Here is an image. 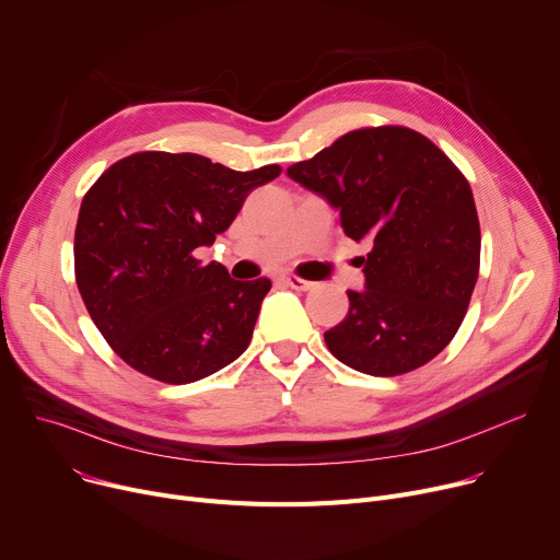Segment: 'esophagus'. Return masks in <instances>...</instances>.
Listing matches in <instances>:
<instances>
[{"label": "esophagus", "mask_w": 560, "mask_h": 560, "mask_svg": "<svg viewBox=\"0 0 560 560\" xmlns=\"http://www.w3.org/2000/svg\"><path fill=\"white\" fill-rule=\"evenodd\" d=\"M283 281L292 288V290H311L315 283L313 281H306V279H302V277H294V275H290V277H283Z\"/></svg>", "instance_id": "34e87169"}]
</instances>
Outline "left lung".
Returning a JSON list of instances; mask_svg holds the SVG:
<instances>
[{"instance_id": "left-lung-1", "label": "left lung", "mask_w": 560, "mask_h": 560, "mask_svg": "<svg viewBox=\"0 0 560 560\" xmlns=\"http://www.w3.org/2000/svg\"><path fill=\"white\" fill-rule=\"evenodd\" d=\"M288 175L340 209L349 238L374 243L364 290L324 332L328 351L369 376L415 371L451 345L479 275L470 184L439 145L405 126L360 128Z\"/></svg>"}]
</instances>
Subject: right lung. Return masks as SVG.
<instances>
[{"mask_svg": "<svg viewBox=\"0 0 560 560\" xmlns=\"http://www.w3.org/2000/svg\"><path fill=\"white\" fill-rule=\"evenodd\" d=\"M277 175L279 164L232 171L196 153L143 151L92 184L73 234L77 285L105 342L139 374L196 383L247 349L270 279L236 281L194 252Z\"/></svg>", "mask_w": 560, "mask_h": 560, "instance_id": "right-lung-1", "label": "right lung"}]
</instances>
